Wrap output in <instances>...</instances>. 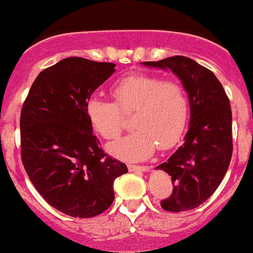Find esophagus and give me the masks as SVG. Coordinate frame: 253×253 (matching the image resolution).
<instances>
[{
    "mask_svg": "<svg viewBox=\"0 0 253 253\" xmlns=\"http://www.w3.org/2000/svg\"><path fill=\"white\" fill-rule=\"evenodd\" d=\"M127 168H128L129 172H146L148 170V167L145 166H135V164H128L127 166Z\"/></svg>",
    "mask_w": 253,
    "mask_h": 253,
    "instance_id": "34e87169",
    "label": "esophagus"
}]
</instances>
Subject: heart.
Segmentation results:
<instances>
[{
  "label": "heart",
  "instance_id": "obj_1",
  "mask_svg": "<svg viewBox=\"0 0 253 253\" xmlns=\"http://www.w3.org/2000/svg\"><path fill=\"white\" fill-rule=\"evenodd\" d=\"M114 103L93 96L86 103V116L93 128L105 140L117 139L131 117L133 131L109 145V153L125 160L150 157L159 145L169 149L178 141L188 118V95L181 81L133 74L111 87Z\"/></svg>",
  "mask_w": 253,
  "mask_h": 253
}]
</instances>
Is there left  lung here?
Instances as JSON below:
<instances>
[{
	"label": "left lung",
	"mask_w": 253,
	"mask_h": 253,
	"mask_svg": "<svg viewBox=\"0 0 253 253\" xmlns=\"http://www.w3.org/2000/svg\"><path fill=\"white\" fill-rule=\"evenodd\" d=\"M145 66L172 70L188 93L190 128L184 142L160 166L172 177L170 196L162 200L167 211H187L205 203L219 187L232 159V109L223 85L196 61L173 56Z\"/></svg>",
	"instance_id": "obj_1"
}]
</instances>
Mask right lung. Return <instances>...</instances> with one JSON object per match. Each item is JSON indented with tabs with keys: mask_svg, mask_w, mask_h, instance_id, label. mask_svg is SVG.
<instances>
[{
	"mask_svg": "<svg viewBox=\"0 0 253 253\" xmlns=\"http://www.w3.org/2000/svg\"><path fill=\"white\" fill-rule=\"evenodd\" d=\"M111 62L69 57L37 76L20 116L21 162L42 197L74 218L102 214L127 167L105 154L86 103L114 72Z\"/></svg>",
	"mask_w": 253,
	"mask_h": 253,
	"instance_id": "right-lung-1",
	"label": "right lung"
}]
</instances>
